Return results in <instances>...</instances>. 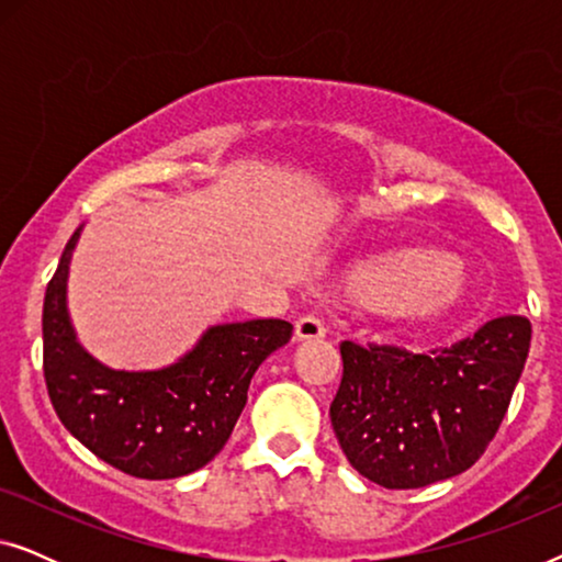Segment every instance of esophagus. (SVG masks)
I'll use <instances>...</instances> for the list:
<instances>
[{"mask_svg": "<svg viewBox=\"0 0 562 562\" xmlns=\"http://www.w3.org/2000/svg\"><path fill=\"white\" fill-rule=\"evenodd\" d=\"M325 325H322V319L314 317V314H304V317H299L294 325L296 340H317V337H325Z\"/></svg>", "mask_w": 562, "mask_h": 562, "instance_id": "esophagus-1", "label": "esophagus"}]
</instances>
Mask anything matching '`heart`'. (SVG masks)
<instances>
[{
  "mask_svg": "<svg viewBox=\"0 0 562 562\" xmlns=\"http://www.w3.org/2000/svg\"><path fill=\"white\" fill-rule=\"evenodd\" d=\"M456 256L442 250H391L360 260L352 271V296L386 310L406 325H435L465 304L468 281Z\"/></svg>",
  "mask_w": 562,
  "mask_h": 562,
  "instance_id": "1",
  "label": "heart"
}]
</instances>
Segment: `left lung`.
Segmentation results:
<instances>
[{
    "label": "left lung",
    "mask_w": 562,
    "mask_h": 562,
    "mask_svg": "<svg viewBox=\"0 0 562 562\" xmlns=\"http://www.w3.org/2000/svg\"><path fill=\"white\" fill-rule=\"evenodd\" d=\"M529 340L532 325L519 314L429 356L345 340L329 406L345 458L383 488H422L468 471L509 409Z\"/></svg>",
    "instance_id": "obj_1"
}]
</instances>
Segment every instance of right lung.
I'll return each mask as SVG.
<instances>
[{
  "mask_svg": "<svg viewBox=\"0 0 562 562\" xmlns=\"http://www.w3.org/2000/svg\"><path fill=\"white\" fill-rule=\"evenodd\" d=\"M81 227L66 243L43 302V371L53 409L97 458L135 479L164 481L210 463L233 435L258 366L291 340L286 319L214 325L176 363L114 371L76 340L66 281Z\"/></svg>",
  "mask_w": 562,
  "mask_h": 562,
  "instance_id": "obj_1",
  "label": "right lung"
}]
</instances>
